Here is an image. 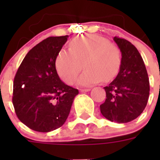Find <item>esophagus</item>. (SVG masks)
Masks as SVG:
<instances>
[{
    "label": "esophagus",
    "instance_id": "34e87169",
    "mask_svg": "<svg viewBox=\"0 0 160 160\" xmlns=\"http://www.w3.org/2000/svg\"><path fill=\"white\" fill-rule=\"evenodd\" d=\"M90 88H87V89H80V92H88V91H90Z\"/></svg>",
    "mask_w": 160,
    "mask_h": 160
}]
</instances>
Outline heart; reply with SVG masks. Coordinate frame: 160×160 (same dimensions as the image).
Segmentation results:
<instances>
[{"label":"heart","instance_id":"obj_1","mask_svg":"<svg viewBox=\"0 0 160 160\" xmlns=\"http://www.w3.org/2000/svg\"><path fill=\"white\" fill-rule=\"evenodd\" d=\"M70 51L60 50L55 58V68L60 77L71 85L81 70L85 71L78 84L92 85L103 80L109 82L117 75L121 65L119 47L98 35H88L70 41Z\"/></svg>","mask_w":160,"mask_h":160}]
</instances>
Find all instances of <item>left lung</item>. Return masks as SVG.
Returning <instances> with one entry per match:
<instances>
[{
	"label": "left lung",
	"instance_id": "obj_1",
	"mask_svg": "<svg viewBox=\"0 0 160 160\" xmlns=\"http://www.w3.org/2000/svg\"><path fill=\"white\" fill-rule=\"evenodd\" d=\"M121 52V65L116 78L105 86V101L100 105L103 116L112 122L128 123L139 116L146 107L149 81L141 55L129 41L114 37Z\"/></svg>",
	"mask_w": 160,
	"mask_h": 160
}]
</instances>
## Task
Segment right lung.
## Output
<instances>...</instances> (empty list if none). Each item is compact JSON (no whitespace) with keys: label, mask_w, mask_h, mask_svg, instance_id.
<instances>
[{"label":"right lung","mask_w":160,"mask_h":160,"mask_svg":"<svg viewBox=\"0 0 160 160\" xmlns=\"http://www.w3.org/2000/svg\"><path fill=\"white\" fill-rule=\"evenodd\" d=\"M69 36H51L34 46L14 78L12 103L18 119L30 129L50 132L64 124L77 89L62 82L55 58Z\"/></svg>","instance_id":"add662e5"}]
</instances>
